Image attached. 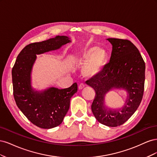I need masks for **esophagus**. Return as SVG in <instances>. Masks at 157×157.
<instances>
[{
    "instance_id": "obj_1",
    "label": "esophagus",
    "mask_w": 157,
    "mask_h": 157,
    "mask_svg": "<svg viewBox=\"0 0 157 157\" xmlns=\"http://www.w3.org/2000/svg\"><path fill=\"white\" fill-rule=\"evenodd\" d=\"M85 87V85L84 84H80L79 86H78V89L80 90H82Z\"/></svg>"
}]
</instances>
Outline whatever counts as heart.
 <instances>
[{
  "mask_svg": "<svg viewBox=\"0 0 157 157\" xmlns=\"http://www.w3.org/2000/svg\"><path fill=\"white\" fill-rule=\"evenodd\" d=\"M107 61L106 51L96 46L88 47L75 58V63L78 66H83L82 74L88 78L94 77L100 73Z\"/></svg>",
  "mask_w": 157,
  "mask_h": 157,
  "instance_id": "1",
  "label": "heart"
}]
</instances>
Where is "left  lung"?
I'll return each mask as SVG.
<instances>
[{"label":"left lung","mask_w":157,"mask_h":157,"mask_svg":"<svg viewBox=\"0 0 157 157\" xmlns=\"http://www.w3.org/2000/svg\"><path fill=\"white\" fill-rule=\"evenodd\" d=\"M107 40L113 46L109 63L86 83L96 92L91 107L95 118L102 124L116 127L129 119L142 100L145 64L140 51L130 40L113 38ZM112 89H124L127 92L122 108L111 109L105 107V96Z\"/></svg>","instance_id":"left-lung-1"}]
</instances>
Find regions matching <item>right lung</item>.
<instances>
[{
    "instance_id": "add662e5",
    "label": "right lung",
    "mask_w": 157,
    "mask_h": 157,
    "mask_svg": "<svg viewBox=\"0 0 157 157\" xmlns=\"http://www.w3.org/2000/svg\"><path fill=\"white\" fill-rule=\"evenodd\" d=\"M67 36H56L40 42L26 46L17 57L12 71L13 97L16 105L24 115L36 126L50 129L63 122L70 99L77 92V84L69 88L51 87L35 91L31 86V75L36 55L59 49L71 42Z\"/></svg>"
}]
</instances>
